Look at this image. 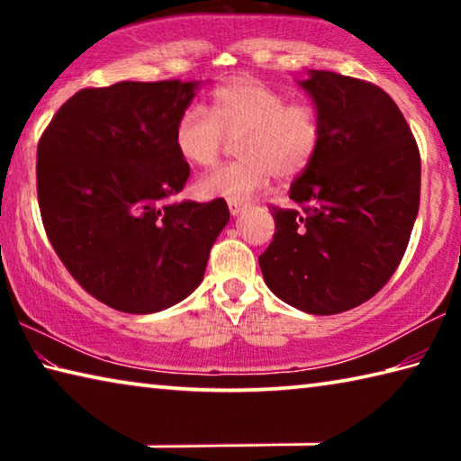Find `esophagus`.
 Masks as SVG:
<instances>
[{"instance_id": "esophagus-1", "label": "esophagus", "mask_w": 461, "mask_h": 461, "mask_svg": "<svg viewBox=\"0 0 461 461\" xmlns=\"http://www.w3.org/2000/svg\"><path fill=\"white\" fill-rule=\"evenodd\" d=\"M228 207H230V213H231V215H238V213L241 212V209L246 207V203H244V201H233V199H230V201H228Z\"/></svg>"}]
</instances>
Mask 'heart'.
Masks as SVG:
<instances>
[{
    "label": "heart",
    "instance_id": "obj_1",
    "mask_svg": "<svg viewBox=\"0 0 461 461\" xmlns=\"http://www.w3.org/2000/svg\"><path fill=\"white\" fill-rule=\"evenodd\" d=\"M240 160L205 175L203 197L241 201L264 189L272 176L291 181L313 165L323 142V118L309 101H288L283 91L241 75L212 93V107L189 105L178 113L173 140L191 167H213L237 140Z\"/></svg>",
    "mask_w": 461,
    "mask_h": 461
}]
</instances>
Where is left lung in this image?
<instances>
[{
    "label": "left lung",
    "instance_id": "1",
    "mask_svg": "<svg viewBox=\"0 0 461 461\" xmlns=\"http://www.w3.org/2000/svg\"><path fill=\"white\" fill-rule=\"evenodd\" d=\"M323 118L313 165L270 205L275 236L258 256L278 299L313 315L362 305L404 256L420 197V154L399 105L378 85L331 71L303 81Z\"/></svg>",
    "mask_w": 461,
    "mask_h": 461
}]
</instances>
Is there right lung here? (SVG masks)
Wrapping results in <instances>:
<instances>
[{
  "instance_id": "right-lung-1",
  "label": "right lung",
  "mask_w": 461,
  "mask_h": 461,
  "mask_svg": "<svg viewBox=\"0 0 461 461\" xmlns=\"http://www.w3.org/2000/svg\"><path fill=\"white\" fill-rule=\"evenodd\" d=\"M194 83L122 81L65 101L38 140L36 191L54 252L85 291L154 313L199 286L225 199L175 201L191 168L173 140Z\"/></svg>"
}]
</instances>
